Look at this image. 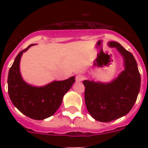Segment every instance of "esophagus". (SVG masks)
Masks as SVG:
<instances>
[{
	"mask_svg": "<svg viewBox=\"0 0 148 148\" xmlns=\"http://www.w3.org/2000/svg\"><path fill=\"white\" fill-rule=\"evenodd\" d=\"M84 75H81V74H78V75H77L76 76H75V81L78 82H80L84 80Z\"/></svg>",
	"mask_w": 148,
	"mask_h": 148,
	"instance_id": "esophagus-1",
	"label": "esophagus"
}]
</instances>
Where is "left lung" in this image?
I'll return each instance as SVG.
<instances>
[{"label":"left lung","mask_w":148,"mask_h":148,"mask_svg":"<svg viewBox=\"0 0 148 148\" xmlns=\"http://www.w3.org/2000/svg\"><path fill=\"white\" fill-rule=\"evenodd\" d=\"M109 46L119 51L125 59V70L109 84L83 82L87 110L92 118L102 122L127 114L136 101L141 84L140 73L131 53L115 41L109 42Z\"/></svg>","instance_id":"8db88e82"}]
</instances>
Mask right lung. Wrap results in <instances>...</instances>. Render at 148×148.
I'll list each match as a JSON object with an SVG mask.
<instances>
[{"label":"right lung","instance_id":"add662e5","mask_svg":"<svg viewBox=\"0 0 148 148\" xmlns=\"http://www.w3.org/2000/svg\"><path fill=\"white\" fill-rule=\"evenodd\" d=\"M32 45L21 51L10 67L7 80L8 92L12 104L23 114L32 119L42 120L53 116L59 108L64 95L75 82V77L53 82L41 87L29 85L22 79L19 64L23 52Z\"/></svg>","mask_w":148,"mask_h":148}]
</instances>
